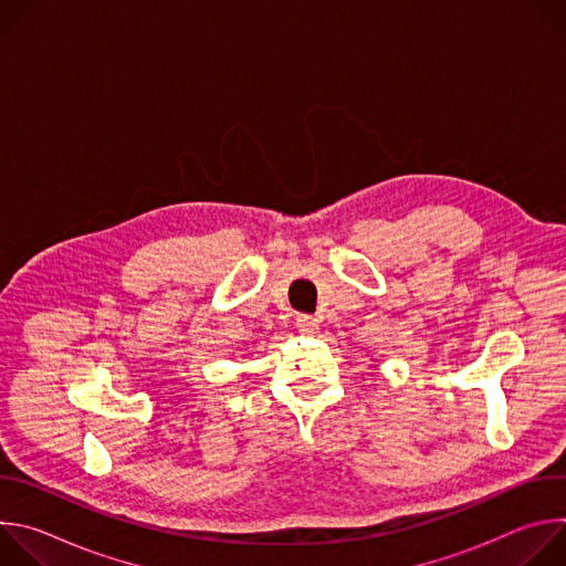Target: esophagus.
Listing matches in <instances>:
<instances>
[{
	"instance_id": "1",
	"label": "esophagus",
	"mask_w": 566,
	"mask_h": 566,
	"mask_svg": "<svg viewBox=\"0 0 566 566\" xmlns=\"http://www.w3.org/2000/svg\"><path fill=\"white\" fill-rule=\"evenodd\" d=\"M317 327H319V319L315 315H306V313L297 315V329L302 334H313Z\"/></svg>"
}]
</instances>
